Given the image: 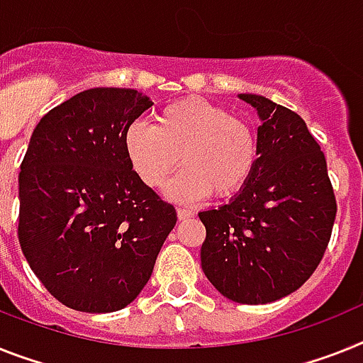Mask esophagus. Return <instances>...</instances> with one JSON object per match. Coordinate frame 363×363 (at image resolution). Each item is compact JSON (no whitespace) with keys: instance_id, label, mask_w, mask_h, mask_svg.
Instances as JSON below:
<instances>
[{"instance_id":"obj_1","label":"esophagus","mask_w":363,"mask_h":363,"mask_svg":"<svg viewBox=\"0 0 363 363\" xmlns=\"http://www.w3.org/2000/svg\"><path fill=\"white\" fill-rule=\"evenodd\" d=\"M177 218H179V221H186V219L194 218V212L186 208H177Z\"/></svg>"}]
</instances>
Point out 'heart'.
<instances>
[{
	"mask_svg": "<svg viewBox=\"0 0 363 363\" xmlns=\"http://www.w3.org/2000/svg\"><path fill=\"white\" fill-rule=\"evenodd\" d=\"M125 157L149 188H158L184 164L167 184V196L194 203L214 194L238 196L251 181L258 162L257 133L225 106L186 97L158 111L155 123L135 121L125 129Z\"/></svg>",
	"mask_w": 363,
	"mask_h": 363,
	"instance_id": "heart-1",
	"label": "heart"
}]
</instances>
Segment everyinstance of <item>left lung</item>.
Listing matches in <instances>:
<instances>
[{
	"label": "left lung",
	"instance_id": "left-lung-1",
	"mask_svg": "<svg viewBox=\"0 0 363 363\" xmlns=\"http://www.w3.org/2000/svg\"><path fill=\"white\" fill-rule=\"evenodd\" d=\"M238 97L262 120L258 162L238 196L199 212L206 228L201 267L227 299L266 304L312 277L327 251L337 206L325 155L303 118L257 94Z\"/></svg>",
	"mask_w": 363,
	"mask_h": 363
}]
</instances>
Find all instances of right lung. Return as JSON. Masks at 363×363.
<instances>
[{
  "label": "right lung",
  "instance_id": "1",
  "mask_svg": "<svg viewBox=\"0 0 363 363\" xmlns=\"http://www.w3.org/2000/svg\"><path fill=\"white\" fill-rule=\"evenodd\" d=\"M151 105L133 88H90L33 130L18 179V240L68 308L106 313L133 303L175 227L173 205L125 157V129Z\"/></svg>",
  "mask_w": 363,
  "mask_h": 363
}]
</instances>
